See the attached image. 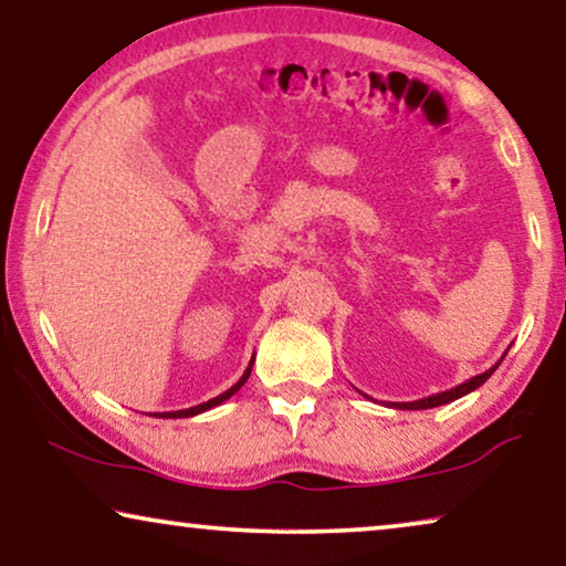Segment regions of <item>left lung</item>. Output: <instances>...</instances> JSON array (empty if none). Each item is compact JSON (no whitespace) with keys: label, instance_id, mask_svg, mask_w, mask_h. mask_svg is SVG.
Segmentation results:
<instances>
[{"label":"left lung","instance_id":"left-lung-1","mask_svg":"<svg viewBox=\"0 0 566 566\" xmlns=\"http://www.w3.org/2000/svg\"><path fill=\"white\" fill-rule=\"evenodd\" d=\"M505 354H507V352H505ZM503 359H505V356H503ZM503 359H500V361H503ZM500 361H497L495 366H492V369L482 371V374H476V377L467 379V381H461V385L451 387V389H446V392L431 395V397H423V400H416V402H392V405H389V408H395V410H428V408H439V405H446V402L459 400V397H464V395H469V392H474L476 387H482L484 381H488V379L492 377V371L497 369Z\"/></svg>","mask_w":566,"mask_h":566}]
</instances>
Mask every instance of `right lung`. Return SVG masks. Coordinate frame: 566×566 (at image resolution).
Listing matches in <instances>:
<instances>
[{"label": "right lung", "instance_id": "add662e5", "mask_svg": "<svg viewBox=\"0 0 566 566\" xmlns=\"http://www.w3.org/2000/svg\"><path fill=\"white\" fill-rule=\"evenodd\" d=\"M251 366H253V359H251V364H249V369L243 371V377L235 381L233 387L230 389H226V392L222 395H218V397H212V400H207V402H200V405H195V408H185V410H171V412H156V418H192V416H200V412H205V410H210V408H214V405H222L226 400H230V397H233L238 389H241L243 385H245V379H249V374H251Z\"/></svg>", "mask_w": 566, "mask_h": 566}]
</instances>
